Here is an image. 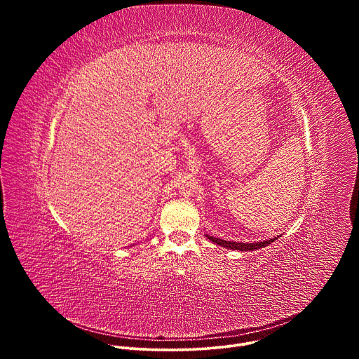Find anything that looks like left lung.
Instances as JSON below:
<instances>
[{
  "label": "left lung",
  "mask_w": 359,
  "mask_h": 359,
  "mask_svg": "<svg viewBox=\"0 0 359 359\" xmlns=\"http://www.w3.org/2000/svg\"><path fill=\"white\" fill-rule=\"evenodd\" d=\"M206 237L213 241L215 244L217 245H222L227 250H238V251H254V250H259V248H263L269 244H271L273 241H276L278 237L281 236H277V237H273L270 240H264V241H257V243H238V241H227V240H223V238H217V237H213V236H209L206 234Z\"/></svg>",
  "instance_id": "8db88e82"
}]
</instances>
